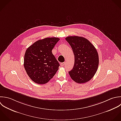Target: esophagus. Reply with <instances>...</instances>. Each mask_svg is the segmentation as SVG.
<instances>
[{
    "label": "esophagus",
    "instance_id": "obj_1",
    "mask_svg": "<svg viewBox=\"0 0 121 121\" xmlns=\"http://www.w3.org/2000/svg\"><path fill=\"white\" fill-rule=\"evenodd\" d=\"M65 65V62L62 63H61V64H60V65H61V66H64Z\"/></svg>",
    "mask_w": 121,
    "mask_h": 121
}]
</instances>
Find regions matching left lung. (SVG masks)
<instances>
[{"mask_svg":"<svg viewBox=\"0 0 121 121\" xmlns=\"http://www.w3.org/2000/svg\"><path fill=\"white\" fill-rule=\"evenodd\" d=\"M65 39L74 55L73 67L69 72L71 78L80 84L89 82L98 68L99 58L96 48L89 40L82 37L69 36Z\"/></svg>","mask_w":121,"mask_h":121,"instance_id":"8db88e82","label":"left lung"}]
</instances>
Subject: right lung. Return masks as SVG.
Wrapping results in <instances>:
<instances>
[{
  "label": "right lung",
  "mask_w": 121,
  "mask_h": 121,
  "mask_svg": "<svg viewBox=\"0 0 121 121\" xmlns=\"http://www.w3.org/2000/svg\"><path fill=\"white\" fill-rule=\"evenodd\" d=\"M58 38L39 40L26 50L24 67L30 79L39 84L47 83L58 70L60 65L52 52Z\"/></svg>",
  "instance_id": "obj_1"
}]
</instances>
